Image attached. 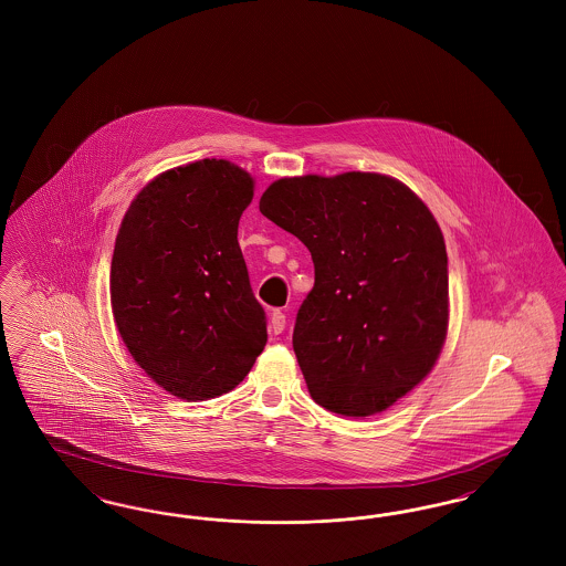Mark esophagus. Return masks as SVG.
Wrapping results in <instances>:
<instances>
[{
  "instance_id": "obj_1",
  "label": "esophagus",
  "mask_w": 566,
  "mask_h": 566,
  "mask_svg": "<svg viewBox=\"0 0 566 566\" xmlns=\"http://www.w3.org/2000/svg\"><path fill=\"white\" fill-rule=\"evenodd\" d=\"M284 326H286V316H284V312H280V310H275L273 314H271L270 328L271 333H275V335H280L282 331H284Z\"/></svg>"
}]
</instances>
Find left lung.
Wrapping results in <instances>:
<instances>
[{
  "label": "left lung",
  "instance_id": "left-lung-1",
  "mask_svg": "<svg viewBox=\"0 0 566 566\" xmlns=\"http://www.w3.org/2000/svg\"><path fill=\"white\" fill-rule=\"evenodd\" d=\"M259 210L312 252L293 331L312 399L350 418L399 401L448 331V254L429 208L388 176L348 171L282 178Z\"/></svg>",
  "mask_w": 566,
  "mask_h": 566
}]
</instances>
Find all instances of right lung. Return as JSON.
<instances>
[{
	"label": "right lung",
	"instance_id": "add662e5",
	"mask_svg": "<svg viewBox=\"0 0 566 566\" xmlns=\"http://www.w3.org/2000/svg\"><path fill=\"white\" fill-rule=\"evenodd\" d=\"M233 163L203 159L155 178L123 218L112 312L135 363L174 397L233 390L268 344V316L238 242L254 195Z\"/></svg>",
	"mask_w": 566,
	"mask_h": 566
}]
</instances>
